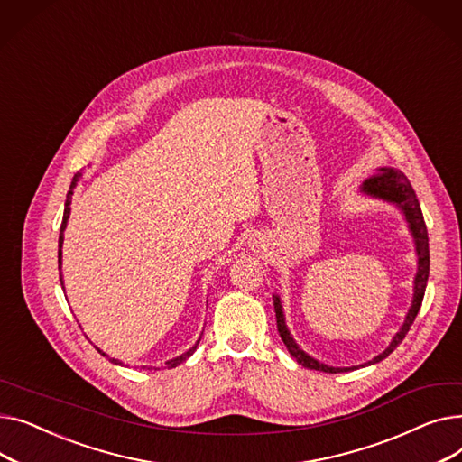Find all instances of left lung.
Instances as JSON below:
<instances>
[{
    "instance_id": "8db88e82",
    "label": "left lung",
    "mask_w": 462,
    "mask_h": 462,
    "mask_svg": "<svg viewBox=\"0 0 462 462\" xmlns=\"http://www.w3.org/2000/svg\"><path fill=\"white\" fill-rule=\"evenodd\" d=\"M364 192L376 196V198H383L386 201H392L395 205H399L406 216V220L411 224V231L416 238V250H418V274L414 280V302L412 308L406 315V320L401 327V330L397 332V336L393 337V341L390 343V346L383 352V355H378L376 358H373L369 362L376 364L384 360L386 356H390L392 352L395 350V346L404 339V336L409 334L412 322L416 320V315L421 308L423 302V294H425V287H427V278H429V236H427V227L423 222V214H421V207L418 203V198L414 194V189L411 186V180L406 179L401 171L397 170H381V173L373 175L371 179L365 180L364 184ZM274 308H276V322H278V332L282 341L285 343L287 350L291 352V356L298 362L302 364L308 369H315V371H324V373H339V371H346L341 367H328L324 364H319L317 360H313L311 356H308L304 350L298 348V345L292 341V337L289 336V330L285 327V319H283V311H282V304H280V298L274 296Z\"/></svg>"
}]
</instances>
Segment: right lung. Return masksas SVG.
Masks as SVG:
<instances>
[{
    "mask_svg": "<svg viewBox=\"0 0 462 462\" xmlns=\"http://www.w3.org/2000/svg\"><path fill=\"white\" fill-rule=\"evenodd\" d=\"M78 179H79V173H76L74 175V179H72V182H70V189H69V194H67V201H65V212H63V222H61V233H60V254H58V263H60V270H61V246H63V231H65V227H67V220H69V214H70V199H72V189H74V186H76V182H78ZM60 278H61V274H60ZM199 343V341H198ZM198 346V345H196ZM196 346H192L189 348L188 352H184L182 356H179V358H175V360H171V362H168V367H177L179 364H182L186 358H189L194 355V350H196ZM98 350V348H97ZM102 356H106L102 350H98ZM112 362H116L117 364V360H114V358H110Z\"/></svg>",
    "mask_w": 462,
    "mask_h": 462,
    "instance_id": "right-lung-1",
    "label": "right lung"
}]
</instances>
